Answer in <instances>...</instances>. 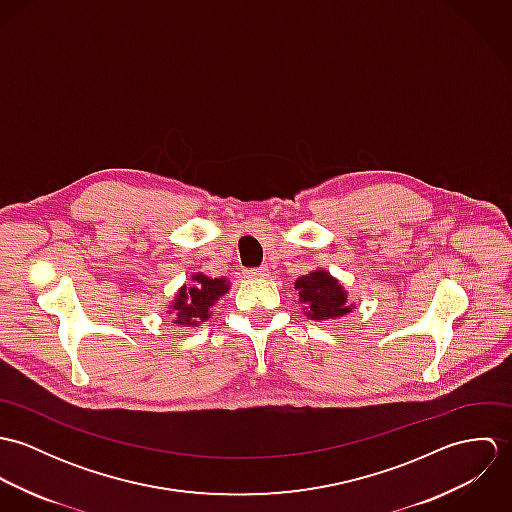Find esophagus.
I'll use <instances>...</instances> for the list:
<instances>
[{"label":"esophagus","instance_id":"esophagus-1","mask_svg":"<svg viewBox=\"0 0 512 512\" xmlns=\"http://www.w3.org/2000/svg\"><path fill=\"white\" fill-rule=\"evenodd\" d=\"M248 276L250 278H266L268 276V266H260V268H252V270H248Z\"/></svg>","mask_w":512,"mask_h":512}]
</instances>
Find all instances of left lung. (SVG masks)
Returning <instances> with one entry per match:
<instances>
[{
    "label": "left lung",
    "mask_w": 512,
    "mask_h": 512,
    "mask_svg": "<svg viewBox=\"0 0 512 512\" xmlns=\"http://www.w3.org/2000/svg\"><path fill=\"white\" fill-rule=\"evenodd\" d=\"M295 290L299 292L301 303L307 305L305 315L315 321L335 319L351 311L353 305H347V292L331 278L325 270H315L295 280Z\"/></svg>",
    "instance_id": "8db88e82"
}]
</instances>
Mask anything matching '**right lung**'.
<instances>
[{"label":"right lung","instance_id":"obj_1","mask_svg":"<svg viewBox=\"0 0 512 512\" xmlns=\"http://www.w3.org/2000/svg\"><path fill=\"white\" fill-rule=\"evenodd\" d=\"M226 292L228 284L222 278L213 280L203 274L193 276L191 288L183 286L171 305V313H175L173 321L179 325H199L209 319V307Z\"/></svg>","mask_w":512,"mask_h":512}]
</instances>
